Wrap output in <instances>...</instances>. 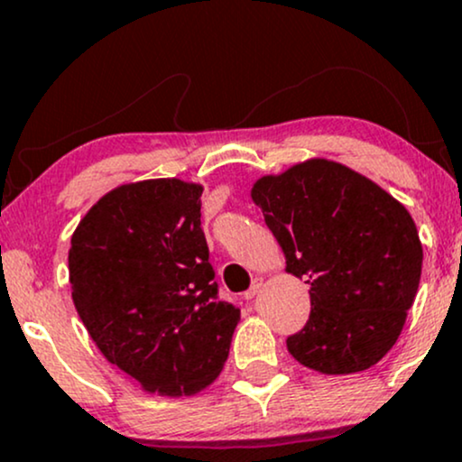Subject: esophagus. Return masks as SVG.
Segmentation results:
<instances>
[{
    "mask_svg": "<svg viewBox=\"0 0 462 462\" xmlns=\"http://www.w3.org/2000/svg\"><path fill=\"white\" fill-rule=\"evenodd\" d=\"M261 289H263V280L256 278V280H254V284L249 286L245 293H243V298H245V300H254L258 293H261Z\"/></svg>",
    "mask_w": 462,
    "mask_h": 462,
    "instance_id": "esophagus-1",
    "label": "esophagus"
}]
</instances>
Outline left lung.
Instances as JSON below:
<instances>
[{"label":"left lung","instance_id":"1","mask_svg":"<svg viewBox=\"0 0 462 462\" xmlns=\"http://www.w3.org/2000/svg\"><path fill=\"white\" fill-rule=\"evenodd\" d=\"M249 195L286 273L310 284L309 321L286 338L291 356L326 375L374 367L404 330L421 280L423 247L406 206L326 158L258 178Z\"/></svg>","mask_w":462,"mask_h":462}]
</instances>
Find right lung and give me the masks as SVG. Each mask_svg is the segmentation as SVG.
<instances>
[{
	"label": "right lung",
	"mask_w": 462,
	"mask_h": 462,
	"mask_svg": "<svg viewBox=\"0 0 462 462\" xmlns=\"http://www.w3.org/2000/svg\"><path fill=\"white\" fill-rule=\"evenodd\" d=\"M198 182L152 178L115 187L79 219L69 284L108 363L143 391L195 395L219 378L241 310L217 300Z\"/></svg>",
	"instance_id": "obj_1"
}]
</instances>
